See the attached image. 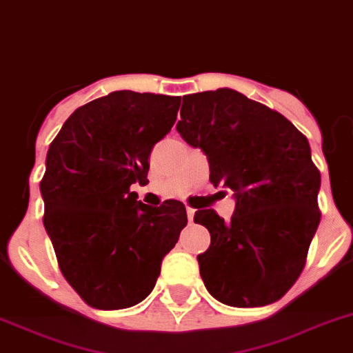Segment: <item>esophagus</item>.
<instances>
[{"label":"esophagus","mask_w":353,"mask_h":353,"mask_svg":"<svg viewBox=\"0 0 353 353\" xmlns=\"http://www.w3.org/2000/svg\"><path fill=\"white\" fill-rule=\"evenodd\" d=\"M188 218H189V221H192V218H194V212H196V210L192 209V207H188Z\"/></svg>","instance_id":"obj_1"}]
</instances>
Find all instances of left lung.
<instances>
[{
    "label": "left lung",
    "mask_w": 353,
    "mask_h": 353,
    "mask_svg": "<svg viewBox=\"0 0 353 353\" xmlns=\"http://www.w3.org/2000/svg\"><path fill=\"white\" fill-rule=\"evenodd\" d=\"M176 130L201 148L214 185L234 191L230 221L194 214L210 232L198 255L207 291L232 307H261L288 293L320 225L321 176L302 132L282 114L232 89L183 96Z\"/></svg>",
    "instance_id": "left-lung-1"
}]
</instances>
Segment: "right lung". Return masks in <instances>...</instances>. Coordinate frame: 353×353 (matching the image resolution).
Returning a JSON list of instances; mask_svg holds the SVG:
<instances>
[{"mask_svg":"<svg viewBox=\"0 0 353 353\" xmlns=\"http://www.w3.org/2000/svg\"><path fill=\"white\" fill-rule=\"evenodd\" d=\"M179 107L174 96L116 90L77 108L50 144L42 221L62 275L90 307L143 302L188 225L182 201L152 207L130 191L148 183V157Z\"/></svg>","mask_w":353,"mask_h":353,"instance_id":"obj_1","label":"right lung"}]
</instances>
